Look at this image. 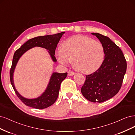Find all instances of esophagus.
Wrapping results in <instances>:
<instances>
[{
    "instance_id": "34e87169",
    "label": "esophagus",
    "mask_w": 135,
    "mask_h": 135,
    "mask_svg": "<svg viewBox=\"0 0 135 135\" xmlns=\"http://www.w3.org/2000/svg\"><path fill=\"white\" fill-rule=\"evenodd\" d=\"M75 75V73H74L73 71H69L68 72V76H73Z\"/></svg>"
}]
</instances>
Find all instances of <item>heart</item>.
<instances>
[{"label":"heart","instance_id":"b5f03b06","mask_svg":"<svg viewBox=\"0 0 135 135\" xmlns=\"http://www.w3.org/2000/svg\"><path fill=\"white\" fill-rule=\"evenodd\" d=\"M58 61L68 65L73 61L76 70L84 73L97 71L104 58V49L102 43L84 35H76L68 39L57 51Z\"/></svg>","mask_w":135,"mask_h":135}]
</instances>
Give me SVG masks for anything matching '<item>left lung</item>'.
<instances>
[{
    "mask_svg": "<svg viewBox=\"0 0 135 135\" xmlns=\"http://www.w3.org/2000/svg\"><path fill=\"white\" fill-rule=\"evenodd\" d=\"M102 43L104 59L95 72L86 76L81 91L83 96L94 103H102L118 93L127 69V62L121 49L107 36L91 33Z\"/></svg>",
    "mask_w": 135,
    "mask_h": 135,
    "instance_id": "obj_1",
    "label": "left lung"
}]
</instances>
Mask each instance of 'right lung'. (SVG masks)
I'll list each match as a JSON object with an SVG mask.
<instances>
[{
	"instance_id": "1",
	"label": "right lung",
	"mask_w": 135,
	"mask_h": 135,
	"mask_svg": "<svg viewBox=\"0 0 135 135\" xmlns=\"http://www.w3.org/2000/svg\"><path fill=\"white\" fill-rule=\"evenodd\" d=\"M64 33V32H62L54 35L38 36L31 38L22 45L21 47L17 50L15 53L10 70L11 83L17 96L26 105L41 109H45L53 105L58 98L60 84L66 78L67 72L64 73H59L57 72L53 73L50 77L48 85L41 96L35 99H27L21 96L16 89L14 85L13 73L17 62L21 56L26 51L36 46L41 47L48 50L53 61L56 62V59L54 56L55 49L60 38L62 37Z\"/></svg>"
}]
</instances>
